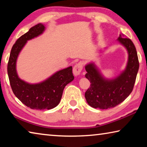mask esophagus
<instances>
[{"label":"esophagus","mask_w":147,"mask_h":147,"mask_svg":"<svg viewBox=\"0 0 147 147\" xmlns=\"http://www.w3.org/2000/svg\"><path fill=\"white\" fill-rule=\"evenodd\" d=\"M83 69V63L82 62H78L74 66L73 68V73L74 76H78L81 74V71Z\"/></svg>","instance_id":"obj_1"}]
</instances>
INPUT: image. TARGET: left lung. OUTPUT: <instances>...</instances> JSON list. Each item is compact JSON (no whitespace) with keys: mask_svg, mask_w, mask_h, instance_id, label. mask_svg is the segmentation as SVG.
Instances as JSON below:
<instances>
[{"mask_svg":"<svg viewBox=\"0 0 147 147\" xmlns=\"http://www.w3.org/2000/svg\"><path fill=\"white\" fill-rule=\"evenodd\" d=\"M118 40L125 47L128 53L125 69L116 78L108 80L104 78L94 63L85 66L87 73L85 78L91 82V87L85 93L89 106L99 109L114 108L122 102L134 89L139 63L136 49L131 40L120 34Z\"/></svg>","mask_w":147,"mask_h":147,"instance_id":"1","label":"left lung"}]
</instances>
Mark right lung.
<instances>
[{"instance_id":"add662e5","label":"right lung","mask_w":147,"mask_h":147,"mask_svg":"<svg viewBox=\"0 0 147 147\" xmlns=\"http://www.w3.org/2000/svg\"><path fill=\"white\" fill-rule=\"evenodd\" d=\"M45 29L43 24H38L22 35L13 45L8 63V75L13 94L31 109L50 110L56 107L60 102L64 87L74 79L71 66L56 72L36 84L27 83L18 76L16 61L20 51L28 40L42 34Z\"/></svg>"}]
</instances>
